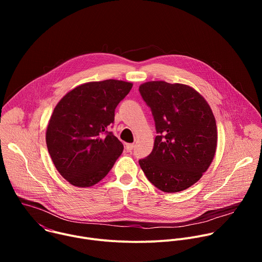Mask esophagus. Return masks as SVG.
I'll return each mask as SVG.
<instances>
[{
  "label": "esophagus",
  "instance_id": "34e87169",
  "mask_svg": "<svg viewBox=\"0 0 262 262\" xmlns=\"http://www.w3.org/2000/svg\"><path fill=\"white\" fill-rule=\"evenodd\" d=\"M134 148H135V144H134V143L126 144V146H125V149H126V151H127V152H130Z\"/></svg>",
  "mask_w": 262,
  "mask_h": 262
}]
</instances>
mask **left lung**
<instances>
[{"instance_id":"left-lung-1","label":"left lung","mask_w":262,"mask_h":262,"mask_svg":"<svg viewBox=\"0 0 262 262\" xmlns=\"http://www.w3.org/2000/svg\"><path fill=\"white\" fill-rule=\"evenodd\" d=\"M150 107L158 136L151 154L139 161L147 179L166 193L196 183L216 149V124L206 100L192 87L164 81L139 87Z\"/></svg>"}]
</instances>
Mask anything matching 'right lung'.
Returning <instances> with one entry per match:
<instances>
[{
  "label": "right lung",
  "instance_id": "obj_1",
  "mask_svg": "<svg viewBox=\"0 0 262 262\" xmlns=\"http://www.w3.org/2000/svg\"><path fill=\"white\" fill-rule=\"evenodd\" d=\"M132 87L117 80L91 82L74 88L56 105L47 146L56 169L70 184H96L121 156L123 144L108 128L116 106Z\"/></svg>",
  "mask_w": 262,
  "mask_h": 262
}]
</instances>
